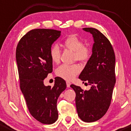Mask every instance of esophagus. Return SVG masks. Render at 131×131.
<instances>
[{
  "label": "esophagus",
  "mask_w": 131,
  "mask_h": 131,
  "mask_svg": "<svg viewBox=\"0 0 131 131\" xmlns=\"http://www.w3.org/2000/svg\"><path fill=\"white\" fill-rule=\"evenodd\" d=\"M71 83H70L69 81H66V84H67V88H69L70 87V85H71Z\"/></svg>",
  "instance_id": "34e87169"
}]
</instances>
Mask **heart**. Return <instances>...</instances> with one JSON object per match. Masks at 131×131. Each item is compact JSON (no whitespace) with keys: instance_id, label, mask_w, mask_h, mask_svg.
<instances>
[{"instance_id":"heart-1","label":"heart","mask_w":131,"mask_h":131,"mask_svg":"<svg viewBox=\"0 0 131 131\" xmlns=\"http://www.w3.org/2000/svg\"><path fill=\"white\" fill-rule=\"evenodd\" d=\"M64 47L74 52V60L80 62H86L91 57V48L88 46L84 45V41L75 35L69 36L63 42ZM50 57L52 62L58 64L60 61V50L57 45L51 47L49 52ZM81 68L77 64L66 65L63 64L56 70L57 76L66 79L72 80L80 72Z\"/></svg>"}]
</instances>
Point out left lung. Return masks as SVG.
Segmentation results:
<instances>
[{
    "label": "left lung",
    "instance_id": "1",
    "mask_svg": "<svg viewBox=\"0 0 131 131\" xmlns=\"http://www.w3.org/2000/svg\"><path fill=\"white\" fill-rule=\"evenodd\" d=\"M94 38L93 53L79 75L85 84L91 85L88 91L71 84L75 92V105L78 116L83 121L93 122L102 118L110 105L115 83V56L110 41L100 31L84 28Z\"/></svg>",
    "mask_w": 131,
    "mask_h": 131
}]
</instances>
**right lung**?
<instances>
[{
	"label": "right lung",
	"mask_w": 131,
	"mask_h": 131,
	"mask_svg": "<svg viewBox=\"0 0 131 131\" xmlns=\"http://www.w3.org/2000/svg\"><path fill=\"white\" fill-rule=\"evenodd\" d=\"M60 31L34 29L19 41L16 52L20 88L31 115L44 124L57 120V102L66 88V83L56 78L53 87L44 85V79L52 72L49 52L52 43L60 35Z\"/></svg>",
	"instance_id": "right-lung-1"
}]
</instances>
